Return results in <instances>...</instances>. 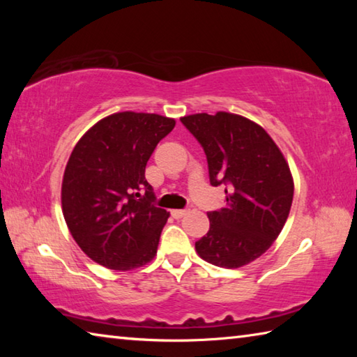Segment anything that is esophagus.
<instances>
[{
    "instance_id": "obj_1",
    "label": "esophagus",
    "mask_w": 357,
    "mask_h": 357,
    "mask_svg": "<svg viewBox=\"0 0 357 357\" xmlns=\"http://www.w3.org/2000/svg\"><path fill=\"white\" fill-rule=\"evenodd\" d=\"M187 214V209H173L172 211V215L174 219H181V217H184Z\"/></svg>"
}]
</instances>
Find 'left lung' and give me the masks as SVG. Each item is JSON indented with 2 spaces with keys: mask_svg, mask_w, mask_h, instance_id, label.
I'll return each mask as SVG.
<instances>
[{
  "mask_svg": "<svg viewBox=\"0 0 357 357\" xmlns=\"http://www.w3.org/2000/svg\"><path fill=\"white\" fill-rule=\"evenodd\" d=\"M181 123L206 154L211 185H225V208L208 213L198 255L228 269L249 264L273 245L291 209L285 157L261 126L239 114L197 113Z\"/></svg>",
  "mask_w": 357,
  "mask_h": 357,
  "instance_id": "obj_1",
  "label": "left lung"
}]
</instances>
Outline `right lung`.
I'll list each match as a JSON object with an SVG mask.
<instances>
[{
	"mask_svg": "<svg viewBox=\"0 0 357 357\" xmlns=\"http://www.w3.org/2000/svg\"><path fill=\"white\" fill-rule=\"evenodd\" d=\"M174 124L160 114L121 112L100 119L75 144L63 178V214L93 261L129 271L154 258L170 214L154 204L144 168Z\"/></svg>",
	"mask_w": 357,
	"mask_h": 357,
	"instance_id": "obj_1",
	"label": "right lung"
}]
</instances>
